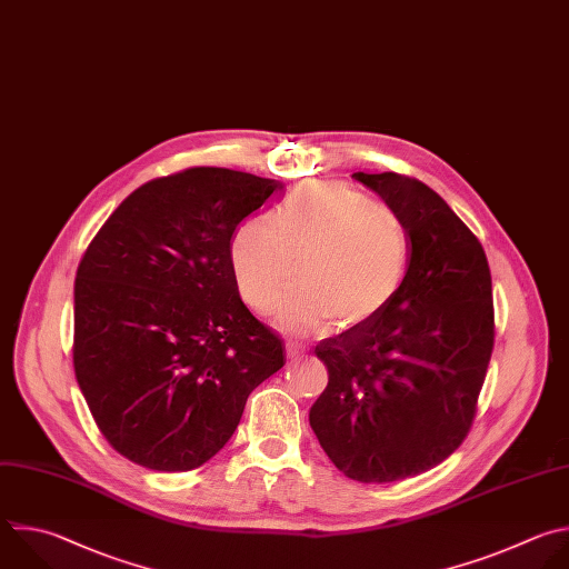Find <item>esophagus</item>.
Masks as SVG:
<instances>
[{
	"label": "esophagus",
	"instance_id": "34e87169",
	"mask_svg": "<svg viewBox=\"0 0 569 569\" xmlns=\"http://www.w3.org/2000/svg\"><path fill=\"white\" fill-rule=\"evenodd\" d=\"M303 352H306V346H301L299 341H286L288 359H299V357H303Z\"/></svg>",
	"mask_w": 569,
	"mask_h": 569
}]
</instances>
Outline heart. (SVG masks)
I'll return each instance as SVG.
<instances>
[{"label": "heart", "mask_w": 569, "mask_h": 569, "mask_svg": "<svg viewBox=\"0 0 569 569\" xmlns=\"http://www.w3.org/2000/svg\"><path fill=\"white\" fill-rule=\"evenodd\" d=\"M411 261V234L400 212L375 203L341 180H308L272 219L243 221L230 241V263L243 301L263 312L295 277L279 308L292 332L361 326L400 292Z\"/></svg>", "instance_id": "b5f03b06"}]
</instances>
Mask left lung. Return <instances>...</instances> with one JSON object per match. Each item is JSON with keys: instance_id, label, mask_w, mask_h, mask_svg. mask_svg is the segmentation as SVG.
<instances>
[{"instance_id": "left-lung-1", "label": "left lung", "mask_w": 569, "mask_h": 569, "mask_svg": "<svg viewBox=\"0 0 569 569\" xmlns=\"http://www.w3.org/2000/svg\"><path fill=\"white\" fill-rule=\"evenodd\" d=\"M352 178L402 214L411 261L380 315L317 343L328 387L310 427L343 476L396 482L447 460L471 431L496 335L491 272L429 184L396 171Z\"/></svg>"}]
</instances>
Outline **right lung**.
<instances>
[{
	"instance_id": "add662e5",
	"label": "right lung",
	"mask_w": 569,
	"mask_h": 569,
	"mask_svg": "<svg viewBox=\"0 0 569 569\" xmlns=\"http://www.w3.org/2000/svg\"><path fill=\"white\" fill-rule=\"evenodd\" d=\"M283 182L189 167L144 182L104 221L76 274L73 368L107 442L153 471H189L237 431L286 346L241 301L237 226Z\"/></svg>"
}]
</instances>
